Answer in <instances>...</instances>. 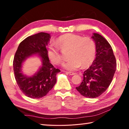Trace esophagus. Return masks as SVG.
<instances>
[{"instance_id":"obj_1","label":"esophagus","mask_w":129,"mask_h":129,"mask_svg":"<svg viewBox=\"0 0 129 129\" xmlns=\"http://www.w3.org/2000/svg\"><path fill=\"white\" fill-rule=\"evenodd\" d=\"M67 73H68L69 74H70V75H71V76H73V75H74V74H76V73H73V72H67Z\"/></svg>"}]
</instances>
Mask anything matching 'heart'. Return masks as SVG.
<instances>
[{
  "label": "heart",
  "mask_w": 129,
  "mask_h": 129,
  "mask_svg": "<svg viewBox=\"0 0 129 129\" xmlns=\"http://www.w3.org/2000/svg\"><path fill=\"white\" fill-rule=\"evenodd\" d=\"M59 47L51 45L47 50L49 59L53 64L60 65L64 61L62 52L69 51L70 60L63 65L65 69L76 71L82 66L88 67L95 60L96 46L95 42L89 37H83L76 34L68 33L60 36L57 40Z\"/></svg>",
  "instance_id": "b5f03b06"
}]
</instances>
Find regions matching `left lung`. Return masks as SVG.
<instances>
[{"instance_id": "left-lung-1", "label": "left lung", "mask_w": 129, "mask_h": 129, "mask_svg": "<svg viewBox=\"0 0 129 129\" xmlns=\"http://www.w3.org/2000/svg\"><path fill=\"white\" fill-rule=\"evenodd\" d=\"M92 38L96 46V58L83 73V79L76 87L81 94L96 98L106 91L113 79L116 69V60L111 46L104 37L93 33Z\"/></svg>"}]
</instances>
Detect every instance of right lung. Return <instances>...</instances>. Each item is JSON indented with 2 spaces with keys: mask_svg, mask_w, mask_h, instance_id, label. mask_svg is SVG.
Returning <instances> with one entry per match:
<instances>
[{
  "mask_svg": "<svg viewBox=\"0 0 129 129\" xmlns=\"http://www.w3.org/2000/svg\"><path fill=\"white\" fill-rule=\"evenodd\" d=\"M50 35L39 33L25 38L20 43L14 56L13 67L18 86L26 96L39 99L44 96L56 82V74L60 70L50 62L46 46ZM38 53L42 58V66L31 77L24 76L21 72L22 64L26 58Z\"/></svg>",
  "mask_w": 129,
  "mask_h": 129,
  "instance_id": "obj_1",
  "label": "right lung"
}]
</instances>
